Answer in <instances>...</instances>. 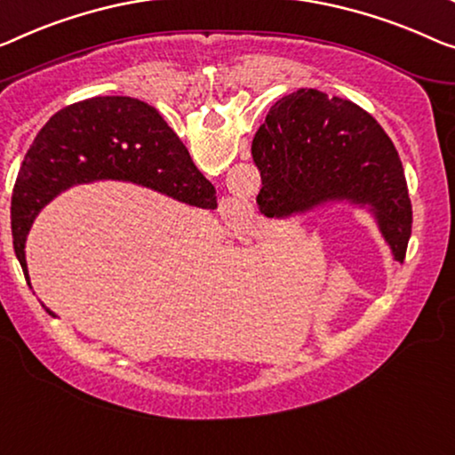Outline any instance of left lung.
Instances as JSON below:
<instances>
[{
  "label": "left lung",
  "mask_w": 455,
  "mask_h": 455,
  "mask_svg": "<svg viewBox=\"0 0 455 455\" xmlns=\"http://www.w3.org/2000/svg\"><path fill=\"white\" fill-rule=\"evenodd\" d=\"M253 139L261 214L283 219L324 202L368 206L396 261H404L412 206L401 157L363 108L318 90L277 100Z\"/></svg>",
  "instance_id": "8db88e82"
}]
</instances>
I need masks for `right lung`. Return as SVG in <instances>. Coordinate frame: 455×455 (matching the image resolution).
Instances as JSON below:
<instances>
[{"mask_svg": "<svg viewBox=\"0 0 455 455\" xmlns=\"http://www.w3.org/2000/svg\"><path fill=\"white\" fill-rule=\"evenodd\" d=\"M98 180H124L198 208H216L214 186L198 172L153 106L104 96L63 108L40 128L12 194L13 251L26 267V235L36 214L63 189Z\"/></svg>", "mask_w": 455, "mask_h": 455, "instance_id": "right-lung-1", "label": "right lung"}]
</instances>
